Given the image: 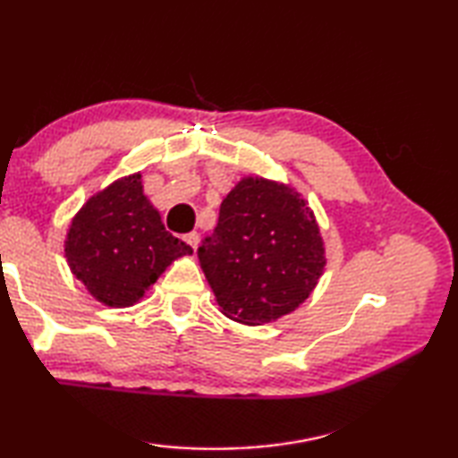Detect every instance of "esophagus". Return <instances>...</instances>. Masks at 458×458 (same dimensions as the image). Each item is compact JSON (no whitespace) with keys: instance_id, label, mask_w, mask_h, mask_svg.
<instances>
[{"instance_id":"1","label":"esophagus","mask_w":458,"mask_h":458,"mask_svg":"<svg viewBox=\"0 0 458 458\" xmlns=\"http://www.w3.org/2000/svg\"><path fill=\"white\" fill-rule=\"evenodd\" d=\"M185 242H188L191 248H198V242H199V234L198 232H188V234L183 236Z\"/></svg>"}]
</instances>
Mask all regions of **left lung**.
Wrapping results in <instances>:
<instances>
[{"label":"left lung","mask_w":458,"mask_h":458,"mask_svg":"<svg viewBox=\"0 0 458 458\" xmlns=\"http://www.w3.org/2000/svg\"><path fill=\"white\" fill-rule=\"evenodd\" d=\"M198 257L222 313L244 325L294 311L325 267L323 238L307 201L262 177H244L224 198L218 226Z\"/></svg>","instance_id":"1"}]
</instances>
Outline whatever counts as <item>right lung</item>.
<instances>
[{
  "label": "right lung",
  "mask_w": 458,
  "mask_h": 458,
  "mask_svg": "<svg viewBox=\"0 0 458 458\" xmlns=\"http://www.w3.org/2000/svg\"><path fill=\"white\" fill-rule=\"evenodd\" d=\"M68 267L108 307H131L191 246L165 230L145 198L141 174L92 196L74 216L64 242Z\"/></svg>",
  "instance_id": "1"
}]
</instances>
